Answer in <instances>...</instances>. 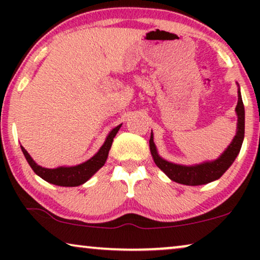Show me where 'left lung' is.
Masks as SVG:
<instances>
[{
  "label": "left lung",
  "instance_id": "1",
  "mask_svg": "<svg viewBox=\"0 0 260 260\" xmlns=\"http://www.w3.org/2000/svg\"><path fill=\"white\" fill-rule=\"evenodd\" d=\"M238 85V83H237ZM236 113L238 117L237 122V133L236 136L231 142V144L226 148V150L222 152L216 159L213 161H205L199 165L193 166H183L176 165V163L169 162L167 159L162 158L158 155L157 149L154 143V134L151 131L150 145L151 156L154 158L155 165L166 174L172 181H175L177 183L186 184V186H201L213 181L220 179L223 175V173L232 166L234 159L239 154L241 144L244 141L245 135V109L241 99V93L239 85H238V104L236 108Z\"/></svg>",
  "mask_w": 260,
  "mask_h": 260
}]
</instances>
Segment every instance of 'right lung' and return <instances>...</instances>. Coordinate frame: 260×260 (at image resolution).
Segmentation results:
<instances>
[{
  "mask_svg": "<svg viewBox=\"0 0 260 260\" xmlns=\"http://www.w3.org/2000/svg\"><path fill=\"white\" fill-rule=\"evenodd\" d=\"M120 126H122V124H119L118 126L113 127V129L110 131L109 135L105 138L104 144L102 145L101 149H99L90 159H87V161L77 166H62L52 169L45 168V167L39 166L38 163L30 157V155L28 154V151L22 147V145H21V150H22L28 165L30 166V168L34 170V173L37 174L38 176H40L41 179H44L45 181H47V182L52 184H55V186L77 187L90 180L91 177L105 165L109 156V151L110 149H111L113 138H115L117 133H118Z\"/></svg>",
  "mask_w": 260,
  "mask_h": 260,
  "instance_id": "right-lung-1",
  "label": "right lung"
}]
</instances>
